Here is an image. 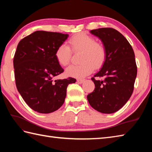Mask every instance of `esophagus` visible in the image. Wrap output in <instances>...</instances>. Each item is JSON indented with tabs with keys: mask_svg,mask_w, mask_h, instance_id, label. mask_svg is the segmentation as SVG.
I'll return each mask as SVG.
<instances>
[{
	"mask_svg": "<svg viewBox=\"0 0 152 152\" xmlns=\"http://www.w3.org/2000/svg\"><path fill=\"white\" fill-rule=\"evenodd\" d=\"M85 80L84 79H78L77 80V82H78V83H82L84 82Z\"/></svg>",
	"mask_w": 152,
	"mask_h": 152,
	"instance_id": "34e87169",
	"label": "esophagus"
}]
</instances>
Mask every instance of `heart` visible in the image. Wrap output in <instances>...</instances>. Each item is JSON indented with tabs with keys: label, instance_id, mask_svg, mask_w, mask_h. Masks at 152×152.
<instances>
[{
	"label": "heart",
	"instance_id": "heart-1",
	"mask_svg": "<svg viewBox=\"0 0 152 152\" xmlns=\"http://www.w3.org/2000/svg\"><path fill=\"white\" fill-rule=\"evenodd\" d=\"M69 46L61 44L57 47L55 57L61 66H66L70 62L72 51L80 52L78 64H73L66 70L67 76L82 78L91 74L94 69H100L106 59V49L102 44L96 42L95 38L89 35L81 33L74 35L68 41Z\"/></svg>",
	"mask_w": 152,
	"mask_h": 152
}]
</instances>
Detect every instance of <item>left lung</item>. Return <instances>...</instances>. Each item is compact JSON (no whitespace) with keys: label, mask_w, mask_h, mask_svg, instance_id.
<instances>
[{"label":"left lung","mask_w":152,"mask_h":152,"mask_svg":"<svg viewBox=\"0 0 152 152\" xmlns=\"http://www.w3.org/2000/svg\"><path fill=\"white\" fill-rule=\"evenodd\" d=\"M91 33L104 44L106 59L101 70L91 78L95 88L87 98L96 110L112 114L121 108L133 94L137 74L134 53L124 35L114 28H100Z\"/></svg>","instance_id":"8db88e82"}]
</instances>
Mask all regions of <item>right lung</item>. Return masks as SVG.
<instances>
[{"label": "right lung", "mask_w": 152, "mask_h": 152, "mask_svg": "<svg viewBox=\"0 0 152 152\" xmlns=\"http://www.w3.org/2000/svg\"><path fill=\"white\" fill-rule=\"evenodd\" d=\"M68 34L37 31L19 42L14 57L15 85L27 104L33 110L49 114L63 104L66 89L76 79L55 80L64 72L55 52Z\"/></svg>", "instance_id": "right-lung-1"}]
</instances>
